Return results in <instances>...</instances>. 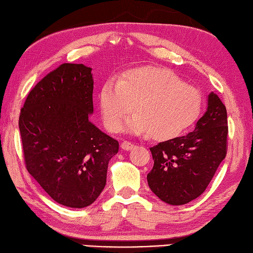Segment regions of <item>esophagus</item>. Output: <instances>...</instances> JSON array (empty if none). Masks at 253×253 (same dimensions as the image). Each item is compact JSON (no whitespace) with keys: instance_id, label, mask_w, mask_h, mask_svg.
<instances>
[{"instance_id":"obj_1","label":"esophagus","mask_w":253,"mask_h":253,"mask_svg":"<svg viewBox=\"0 0 253 253\" xmlns=\"http://www.w3.org/2000/svg\"><path fill=\"white\" fill-rule=\"evenodd\" d=\"M133 147H134V144H132V143L128 141H123L121 143V149L125 151H131Z\"/></svg>"}]
</instances>
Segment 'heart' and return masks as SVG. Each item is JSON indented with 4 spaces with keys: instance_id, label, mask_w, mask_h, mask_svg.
<instances>
[{
    "instance_id": "obj_1",
    "label": "heart",
    "mask_w": 253,
    "mask_h": 253,
    "mask_svg": "<svg viewBox=\"0 0 253 253\" xmlns=\"http://www.w3.org/2000/svg\"><path fill=\"white\" fill-rule=\"evenodd\" d=\"M103 122L110 131H118L127 122L133 134L150 133L155 140L179 136L197 120L202 111V94L182 82L171 71L146 67L130 70L109 79L99 94Z\"/></svg>"
}]
</instances>
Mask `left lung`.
<instances>
[{
	"instance_id": "obj_1",
	"label": "left lung",
	"mask_w": 253,
	"mask_h": 253,
	"mask_svg": "<svg viewBox=\"0 0 253 253\" xmlns=\"http://www.w3.org/2000/svg\"><path fill=\"white\" fill-rule=\"evenodd\" d=\"M227 110L216 93L193 132L151 147L154 166L147 184L161 201L180 206L196 199L211 183L227 153Z\"/></svg>"
}]
</instances>
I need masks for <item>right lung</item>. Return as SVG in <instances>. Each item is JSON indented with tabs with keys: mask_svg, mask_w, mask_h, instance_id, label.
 I'll list each match as a JSON object with an SVG mask.
<instances>
[{
	"mask_svg": "<svg viewBox=\"0 0 253 253\" xmlns=\"http://www.w3.org/2000/svg\"><path fill=\"white\" fill-rule=\"evenodd\" d=\"M91 68L63 64L31 90L20 127L26 169L63 206L84 208L107 183L119 142L89 120L93 113Z\"/></svg>",
	"mask_w": 253,
	"mask_h": 253,
	"instance_id": "1",
	"label": "right lung"
}]
</instances>
